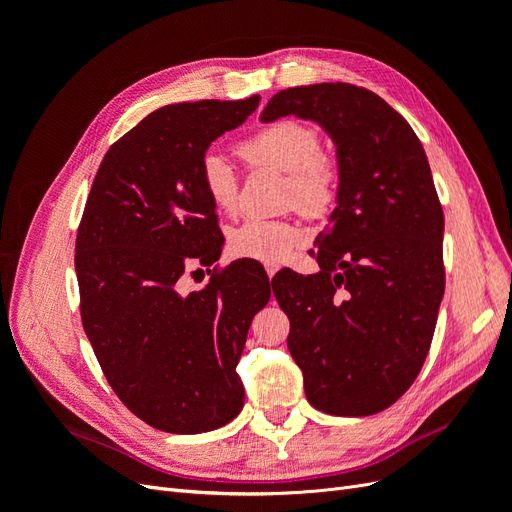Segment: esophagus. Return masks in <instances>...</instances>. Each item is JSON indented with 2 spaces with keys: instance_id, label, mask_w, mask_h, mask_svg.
I'll return each mask as SVG.
<instances>
[{
  "instance_id": "obj_1",
  "label": "esophagus",
  "mask_w": 512,
  "mask_h": 512,
  "mask_svg": "<svg viewBox=\"0 0 512 512\" xmlns=\"http://www.w3.org/2000/svg\"><path fill=\"white\" fill-rule=\"evenodd\" d=\"M277 269H280L277 265H265V271H267V275H269V280L277 273Z\"/></svg>"
}]
</instances>
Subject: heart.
<instances>
[{
  "mask_svg": "<svg viewBox=\"0 0 512 512\" xmlns=\"http://www.w3.org/2000/svg\"><path fill=\"white\" fill-rule=\"evenodd\" d=\"M237 153L252 168H275L286 173L284 203L297 205L307 215H322L337 194L339 166L322 151L320 132L301 119H277L237 143ZM198 179L211 205L232 213L239 203V177L230 162L207 151L198 164ZM305 239L297 220H247L230 230L228 247L237 258L265 265L282 262Z\"/></svg>",
  "mask_w": 512,
  "mask_h": 512,
  "instance_id": "b5f03b06",
  "label": "heart"
}]
</instances>
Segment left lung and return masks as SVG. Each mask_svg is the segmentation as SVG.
Instances as JSON below:
<instances>
[{"label": "left lung", "instance_id": "1", "mask_svg": "<svg viewBox=\"0 0 512 512\" xmlns=\"http://www.w3.org/2000/svg\"><path fill=\"white\" fill-rule=\"evenodd\" d=\"M318 121L337 145L331 220L309 250L316 275H275L290 320L288 350L307 401L369 416L421 371L444 294V211L410 123L365 87L320 83L275 94L262 121Z\"/></svg>", "mask_w": 512, "mask_h": 512}]
</instances>
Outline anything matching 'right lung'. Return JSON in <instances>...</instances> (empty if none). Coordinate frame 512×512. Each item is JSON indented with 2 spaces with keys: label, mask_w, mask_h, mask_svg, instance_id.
Instances as JSON below:
<instances>
[{
  "label": "right lung",
  "mask_w": 512,
  "mask_h": 512,
  "mask_svg": "<svg viewBox=\"0 0 512 512\" xmlns=\"http://www.w3.org/2000/svg\"><path fill=\"white\" fill-rule=\"evenodd\" d=\"M260 102L168 104L111 145L76 232L81 320L115 395L168 433L218 429L243 408L237 363L271 288L232 265L183 294L192 265L222 254L215 207L198 179L207 147Z\"/></svg>",
  "instance_id": "obj_1"
}]
</instances>
